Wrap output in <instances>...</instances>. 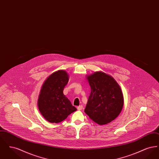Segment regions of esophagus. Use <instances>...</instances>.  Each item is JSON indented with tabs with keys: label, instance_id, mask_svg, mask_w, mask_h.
I'll return each mask as SVG.
<instances>
[{
	"label": "esophagus",
	"instance_id": "esophagus-1",
	"mask_svg": "<svg viewBox=\"0 0 159 159\" xmlns=\"http://www.w3.org/2000/svg\"><path fill=\"white\" fill-rule=\"evenodd\" d=\"M77 110H82V108H83V106H78V107H77Z\"/></svg>",
	"mask_w": 159,
	"mask_h": 159
}]
</instances>
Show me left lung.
I'll list each match as a JSON object with an SVG mask.
<instances>
[{"instance_id":"left-lung-1","label":"left lung","mask_w":159,"mask_h":159,"mask_svg":"<svg viewBox=\"0 0 159 159\" xmlns=\"http://www.w3.org/2000/svg\"><path fill=\"white\" fill-rule=\"evenodd\" d=\"M91 92L84 112L100 125L114 120L123 106L121 88L113 77L103 72H95L87 77Z\"/></svg>"}]
</instances>
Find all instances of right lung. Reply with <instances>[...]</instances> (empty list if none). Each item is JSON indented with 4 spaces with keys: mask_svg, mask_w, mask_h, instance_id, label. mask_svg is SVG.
I'll list each match as a JSON object with an SVG mask.
<instances>
[{
    "mask_svg": "<svg viewBox=\"0 0 159 159\" xmlns=\"http://www.w3.org/2000/svg\"><path fill=\"white\" fill-rule=\"evenodd\" d=\"M68 82L67 72L58 70L49 76L42 87L38 108L44 118L50 123L62 121L77 110L63 93Z\"/></svg>",
    "mask_w": 159,
    "mask_h": 159,
    "instance_id": "add662e5",
    "label": "right lung"
}]
</instances>
